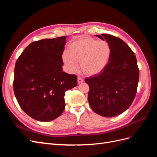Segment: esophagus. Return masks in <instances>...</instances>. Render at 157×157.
Returning <instances> with one entry per match:
<instances>
[{"mask_svg": "<svg viewBox=\"0 0 157 157\" xmlns=\"http://www.w3.org/2000/svg\"><path fill=\"white\" fill-rule=\"evenodd\" d=\"M77 81H78V84H80V83H82L84 82V80L82 78H80V77H78V78H77Z\"/></svg>", "mask_w": 157, "mask_h": 157, "instance_id": "esophagus-1", "label": "esophagus"}]
</instances>
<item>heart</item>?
I'll list each match as a JSON object with an SVG mask.
<instances>
[{"instance_id": "heart-1", "label": "heart", "mask_w": 157, "mask_h": 157, "mask_svg": "<svg viewBox=\"0 0 157 157\" xmlns=\"http://www.w3.org/2000/svg\"><path fill=\"white\" fill-rule=\"evenodd\" d=\"M111 47L108 42L98 41L89 36L78 38L69 44L67 51L63 52L62 59L70 72L78 67L87 76H95L101 73L109 63Z\"/></svg>"}]
</instances>
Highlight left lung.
I'll return each instance as SVG.
<instances>
[{"label":"left lung","mask_w":157,"mask_h":157,"mask_svg":"<svg viewBox=\"0 0 157 157\" xmlns=\"http://www.w3.org/2000/svg\"><path fill=\"white\" fill-rule=\"evenodd\" d=\"M96 36L108 42L111 57L101 73L85 78L90 87L88 100L95 113L113 117L127 110L134 101L139 69L134 53L125 42L109 34Z\"/></svg>","instance_id":"8db88e82"}]
</instances>
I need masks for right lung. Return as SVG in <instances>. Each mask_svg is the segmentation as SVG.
Here are the masks:
<instances>
[{"label":"right lung","mask_w":157,"mask_h":157,"mask_svg":"<svg viewBox=\"0 0 157 157\" xmlns=\"http://www.w3.org/2000/svg\"><path fill=\"white\" fill-rule=\"evenodd\" d=\"M66 38L33 42L16 61L14 94L22 110L33 119L49 122L59 117L65 107V92L77 86V76L62 69Z\"/></svg>","instance_id":"1"}]
</instances>
